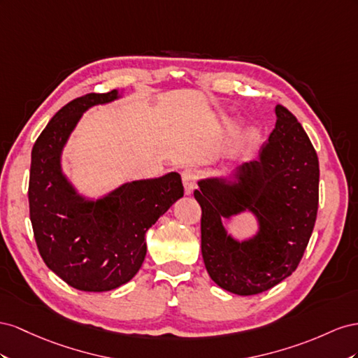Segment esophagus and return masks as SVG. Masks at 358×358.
<instances>
[{
  "label": "esophagus",
  "mask_w": 358,
  "mask_h": 358,
  "mask_svg": "<svg viewBox=\"0 0 358 358\" xmlns=\"http://www.w3.org/2000/svg\"><path fill=\"white\" fill-rule=\"evenodd\" d=\"M196 172L193 169H185L181 172V180H182V185H185V192L186 195H190L196 186Z\"/></svg>",
  "instance_id": "1"
}]
</instances>
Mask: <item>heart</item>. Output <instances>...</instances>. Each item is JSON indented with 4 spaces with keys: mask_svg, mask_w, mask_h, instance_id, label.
<instances>
[{
    "mask_svg": "<svg viewBox=\"0 0 358 358\" xmlns=\"http://www.w3.org/2000/svg\"><path fill=\"white\" fill-rule=\"evenodd\" d=\"M258 139H259V136H258L257 131H253V130L249 131L246 139H244L243 145H241V150H243L244 155H250V152L255 150V147H257Z\"/></svg>",
    "mask_w": 358,
    "mask_h": 358,
    "instance_id": "heart-1",
    "label": "heart"
}]
</instances>
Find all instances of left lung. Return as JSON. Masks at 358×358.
Instances as JSON below:
<instances>
[{"instance_id": "1", "label": "left lung", "mask_w": 358, "mask_h": 358, "mask_svg": "<svg viewBox=\"0 0 358 358\" xmlns=\"http://www.w3.org/2000/svg\"><path fill=\"white\" fill-rule=\"evenodd\" d=\"M275 126L259 160L229 176L198 181L202 208L201 252L210 278L237 295L267 291L295 271L318 213L320 163L309 136L291 112L278 105ZM248 210L259 223L238 242L222 220Z\"/></svg>"}]
</instances>
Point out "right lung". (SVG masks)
I'll use <instances>...</instances> for the list:
<instances>
[{"label":"right lung","mask_w":358,"mask_h":358,"mask_svg":"<svg viewBox=\"0 0 358 358\" xmlns=\"http://www.w3.org/2000/svg\"><path fill=\"white\" fill-rule=\"evenodd\" d=\"M120 97L114 90L71 100L31 151L28 199L38 252L49 270L79 291H110L134 278L147 255V231L185 195L180 173L169 172L91 199L63 172V150L84 112Z\"/></svg>","instance_id":"right-lung-1"}]
</instances>
